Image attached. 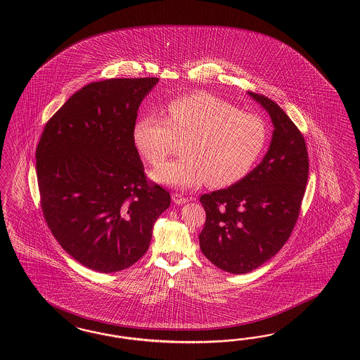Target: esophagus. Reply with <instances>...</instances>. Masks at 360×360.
I'll list each match as a JSON object with an SVG mask.
<instances>
[{
  "label": "esophagus",
  "mask_w": 360,
  "mask_h": 360,
  "mask_svg": "<svg viewBox=\"0 0 360 360\" xmlns=\"http://www.w3.org/2000/svg\"><path fill=\"white\" fill-rule=\"evenodd\" d=\"M172 198H173V202L176 203V205H184V203L190 200V198H186V196L179 194V193H174V194L172 195Z\"/></svg>",
  "instance_id": "obj_1"
}]
</instances>
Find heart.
Wrapping results in <instances>:
<instances>
[{"instance_id": "b5f03b06", "label": "heart", "mask_w": 360, "mask_h": 360, "mask_svg": "<svg viewBox=\"0 0 360 360\" xmlns=\"http://www.w3.org/2000/svg\"><path fill=\"white\" fill-rule=\"evenodd\" d=\"M167 116L141 115L133 125V143L142 158L162 164L175 140H184V157L160 166L153 178L160 184L190 188L207 181L226 187L241 181L262 157L268 127L260 116L206 92L173 98Z\"/></svg>"}]
</instances>
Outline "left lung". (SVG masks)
I'll return each instance as SVG.
<instances>
[{"label": "left lung", "mask_w": 360, "mask_h": 360, "mask_svg": "<svg viewBox=\"0 0 360 360\" xmlns=\"http://www.w3.org/2000/svg\"><path fill=\"white\" fill-rule=\"evenodd\" d=\"M268 110L274 131L262 164L235 185L199 198L206 223L199 245L226 272H252L290 238L305 195L309 155L305 139L273 100L250 94Z\"/></svg>", "instance_id": "8db88e82"}]
</instances>
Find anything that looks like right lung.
I'll list each match as a JSON object with an SVG mask.
<instances>
[{"mask_svg": "<svg viewBox=\"0 0 360 360\" xmlns=\"http://www.w3.org/2000/svg\"><path fill=\"white\" fill-rule=\"evenodd\" d=\"M158 77L108 79L79 89L46 122L37 179L47 227L70 256L119 272L148 251L170 194L149 181L133 143L142 98Z\"/></svg>", "mask_w": 360, "mask_h": 360, "instance_id": "right-lung-1", "label": "right lung"}]
</instances>
